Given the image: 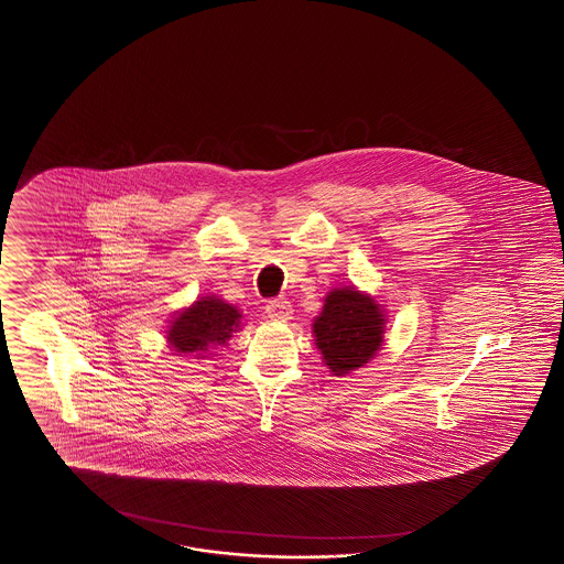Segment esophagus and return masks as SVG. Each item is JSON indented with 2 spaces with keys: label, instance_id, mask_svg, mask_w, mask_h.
<instances>
[{
  "label": "esophagus",
  "instance_id": "1",
  "mask_svg": "<svg viewBox=\"0 0 564 564\" xmlns=\"http://www.w3.org/2000/svg\"><path fill=\"white\" fill-rule=\"evenodd\" d=\"M267 314H269V318L271 321H291L293 318V307H291L290 302L288 300H273V302H269L267 304Z\"/></svg>",
  "mask_w": 564,
  "mask_h": 564
}]
</instances>
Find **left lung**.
Segmentation results:
<instances>
[{
    "mask_svg": "<svg viewBox=\"0 0 564 564\" xmlns=\"http://www.w3.org/2000/svg\"><path fill=\"white\" fill-rule=\"evenodd\" d=\"M387 310L375 295L358 288L328 291L321 314L312 323L314 343L333 376L351 375L382 349Z\"/></svg>",
    "mask_w": 564,
    "mask_h": 564,
    "instance_id": "1",
    "label": "left lung"
}]
</instances>
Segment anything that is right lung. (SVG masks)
Returning <instances> with one entry per match:
<instances>
[{"label": "right lung", "instance_id": "1", "mask_svg": "<svg viewBox=\"0 0 564 564\" xmlns=\"http://www.w3.org/2000/svg\"><path fill=\"white\" fill-rule=\"evenodd\" d=\"M241 328V312L219 295H205L173 314L165 339L175 356L208 358L213 349L227 347L234 333Z\"/></svg>", "mask_w": 564, "mask_h": 564}]
</instances>
